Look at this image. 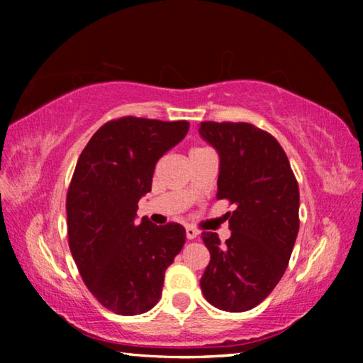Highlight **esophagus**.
I'll use <instances>...</instances> for the list:
<instances>
[{
	"mask_svg": "<svg viewBox=\"0 0 363 363\" xmlns=\"http://www.w3.org/2000/svg\"><path fill=\"white\" fill-rule=\"evenodd\" d=\"M186 235H187L189 240H194V238L199 237V230L194 229V227L187 225V227H186Z\"/></svg>",
	"mask_w": 363,
	"mask_h": 363,
	"instance_id": "esophagus-1",
	"label": "esophagus"
}]
</instances>
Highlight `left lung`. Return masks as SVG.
<instances>
[{"label":"left lung","mask_w":363,"mask_h":363,"mask_svg":"<svg viewBox=\"0 0 363 363\" xmlns=\"http://www.w3.org/2000/svg\"><path fill=\"white\" fill-rule=\"evenodd\" d=\"M199 133L219 155L218 200H229L230 238H201L211 259L200 280L208 303L245 312L266 299L281 275L299 230V189L277 139L250 123H200Z\"/></svg>","instance_id":"1"}]
</instances>
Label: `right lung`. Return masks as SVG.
Here are the masks:
<instances>
[{
  "label": "right lung",
  "instance_id": "1",
  "mask_svg": "<svg viewBox=\"0 0 363 363\" xmlns=\"http://www.w3.org/2000/svg\"><path fill=\"white\" fill-rule=\"evenodd\" d=\"M187 121L125 116L101 126L78 158L69 194V247L88 290L118 315L150 311L164 270L186 243L177 223H136L160 158L186 138Z\"/></svg>",
  "mask_w": 363,
  "mask_h": 363
}]
</instances>
